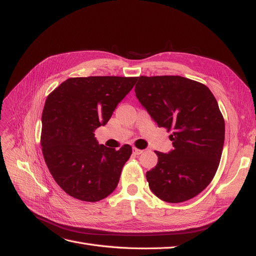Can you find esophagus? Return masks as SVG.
<instances>
[{
  "label": "esophagus",
  "instance_id": "34e87169",
  "mask_svg": "<svg viewBox=\"0 0 256 256\" xmlns=\"http://www.w3.org/2000/svg\"><path fill=\"white\" fill-rule=\"evenodd\" d=\"M142 152H143L142 150H138V148H136V147H134V154H140Z\"/></svg>",
  "mask_w": 256,
  "mask_h": 256
}]
</instances>
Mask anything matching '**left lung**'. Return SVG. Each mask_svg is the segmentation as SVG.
I'll return each instance as SVG.
<instances>
[{"mask_svg": "<svg viewBox=\"0 0 256 256\" xmlns=\"http://www.w3.org/2000/svg\"><path fill=\"white\" fill-rule=\"evenodd\" d=\"M136 96L174 150L154 152L158 164L146 173L152 193L168 203L196 196L218 170L226 126L218 102L206 85L180 76L138 78Z\"/></svg>", "mask_w": 256, "mask_h": 256, "instance_id": "8db88e82", "label": "left lung"}]
</instances>
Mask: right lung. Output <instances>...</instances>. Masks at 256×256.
<instances>
[{"label": "right lung", "mask_w": 256, "mask_h": 256, "mask_svg": "<svg viewBox=\"0 0 256 256\" xmlns=\"http://www.w3.org/2000/svg\"><path fill=\"white\" fill-rule=\"evenodd\" d=\"M136 80L112 76L69 78L46 100L42 150L54 180L67 194L98 202L115 190L132 148L125 144L115 150L98 144L94 131L111 118Z\"/></svg>", "instance_id": "right-lung-1"}]
</instances>
